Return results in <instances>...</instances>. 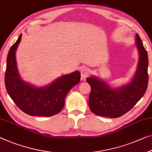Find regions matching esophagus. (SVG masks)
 <instances>
[{"mask_svg":"<svg viewBox=\"0 0 152 152\" xmlns=\"http://www.w3.org/2000/svg\"><path fill=\"white\" fill-rule=\"evenodd\" d=\"M89 73H90L89 70H88L87 68H86V67H83V68L81 69V75L82 79H85L86 77L89 75Z\"/></svg>","mask_w":152,"mask_h":152,"instance_id":"esophagus-1","label":"esophagus"}]
</instances>
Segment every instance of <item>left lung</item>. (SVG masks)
I'll return each instance as SVG.
<instances>
[{
  "mask_svg": "<svg viewBox=\"0 0 152 152\" xmlns=\"http://www.w3.org/2000/svg\"><path fill=\"white\" fill-rule=\"evenodd\" d=\"M135 44L139 53L136 71L129 82L112 87L105 80L96 76L86 79L91 86L90 110L97 115L116 118L130 111L143 97L148 84V56L138 34Z\"/></svg>",
  "mask_w": 152,
  "mask_h": 152,
  "instance_id": "8db88e82",
  "label": "left lung"
}]
</instances>
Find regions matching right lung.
<instances>
[{
    "label": "right lung",
    "instance_id": "obj_1",
    "mask_svg": "<svg viewBox=\"0 0 152 152\" xmlns=\"http://www.w3.org/2000/svg\"><path fill=\"white\" fill-rule=\"evenodd\" d=\"M22 36L21 34L9 51L4 77L6 90L17 106L28 115H54L63 109L69 91L80 81V72L75 71L64 75L40 87L23 80L15 56Z\"/></svg>",
    "mask_w": 152,
    "mask_h": 152
}]
</instances>
